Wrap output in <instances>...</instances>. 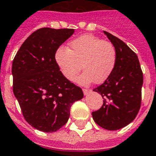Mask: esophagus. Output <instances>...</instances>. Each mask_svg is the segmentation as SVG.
<instances>
[{
  "mask_svg": "<svg viewBox=\"0 0 156 156\" xmlns=\"http://www.w3.org/2000/svg\"><path fill=\"white\" fill-rule=\"evenodd\" d=\"M90 89H83V93H84V95H87L89 93H90Z\"/></svg>",
  "mask_w": 156,
  "mask_h": 156,
  "instance_id": "esophagus-1",
  "label": "esophagus"
}]
</instances>
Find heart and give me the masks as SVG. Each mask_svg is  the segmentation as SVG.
Listing matches in <instances>:
<instances>
[{
  "label": "heart",
  "instance_id": "heart-1",
  "mask_svg": "<svg viewBox=\"0 0 156 156\" xmlns=\"http://www.w3.org/2000/svg\"><path fill=\"white\" fill-rule=\"evenodd\" d=\"M58 69L69 81H73L82 68L84 72L77 79L80 84L102 83L114 72L117 62L116 49L111 42L94 35H83L70 42L69 49L60 47L55 53Z\"/></svg>",
  "mask_w": 156,
  "mask_h": 156
}]
</instances>
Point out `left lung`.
Wrapping results in <instances>:
<instances>
[{
    "label": "left lung",
    "mask_w": 156,
    "mask_h": 156,
    "mask_svg": "<svg viewBox=\"0 0 156 156\" xmlns=\"http://www.w3.org/2000/svg\"><path fill=\"white\" fill-rule=\"evenodd\" d=\"M104 33L116 49L117 62L111 76L94 89L102 95L103 104L92 115L100 127L116 130L130 124L139 112L143 73L137 54L121 40Z\"/></svg>",
    "instance_id": "1"
}]
</instances>
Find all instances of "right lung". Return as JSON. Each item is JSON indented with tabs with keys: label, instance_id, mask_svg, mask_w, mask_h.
Segmentation results:
<instances>
[{
	"label": "right lung",
	"instance_id": "add662e5",
	"mask_svg": "<svg viewBox=\"0 0 156 156\" xmlns=\"http://www.w3.org/2000/svg\"><path fill=\"white\" fill-rule=\"evenodd\" d=\"M74 30L43 27L30 35L12 64L13 92L24 119L35 129L55 132L67 122L70 109L84 97L81 88L62 76L55 53Z\"/></svg>",
	"mask_w": 156,
	"mask_h": 156
}]
</instances>
